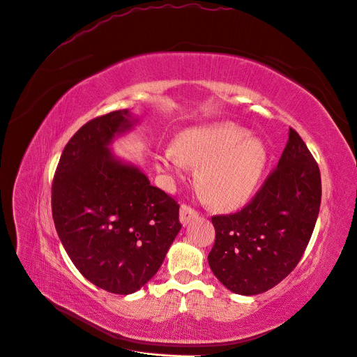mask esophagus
<instances>
[{"instance_id":"obj_1","label":"esophagus","mask_w":357,"mask_h":357,"mask_svg":"<svg viewBox=\"0 0 357 357\" xmlns=\"http://www.w3.org/2000/svg\"><path fill=\"white\" fill-rule=\"evenodd\" d=\"M197 215H198V211L195 208H192L191 205H186V204L181 205L179 218H181V222L183 224V226H186V224H188L191 220H194Z\"/></svg>"}]
</instances>
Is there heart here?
Segmentation results:
<instances>
[{"label": "heart", "mask_w": 357, "mask_h": 357, "mask_svg": "<svg viewBox=\"0 0 357 357\" xmlns=\"http://www.w3.org/2000/svg\"><path fill=\"white\" fill-rule=\"evenodd\" d=\"M246 135L230 123L186 128L175 146L158 155V167L181 174L188 163L199 165L197 176L205 197L218 207H234L253 194L266 159L264 143Z\"/></svg>", "instance_id": "1"}]
</instances>
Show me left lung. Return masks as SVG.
<instances>
[{
    "label": "left lung",
    "instance_id": "8db88e82",
    "mask_svg": "<svg viewBox=\"0 0 357 357\" xmlns=\"http://www.w3.org/2000/svg\"><path fill=\"white\" fill-rule=\"evenodd\" d=\"M321 204L320 169L294 128L278 166L240 211L213 215L208 264L220 282L257 295L285 279L301 260Z\"/></svg>",
    "mask_w": 357,
    "mask_h": 357
}]
</instances>
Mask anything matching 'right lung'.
<instances>
[{
  "mask_svg": "<svg viewBox=\"0 0 357 357\" xmlns=\"http://www.w3.org/2000/svg\"><path fill=\"white\" fill-rule=\"evenodd\" d=\"M128 109L92 119L65 146L52 183L56 231L77 269L101 289L128 295L159 271L181 230L179 204L108 144Z\"/></svg>",
  "mask_w": 357,
  "mask_h": 357,
  "instance_id": "obj_1",
  "label": "right lung"
}]
</instances>
